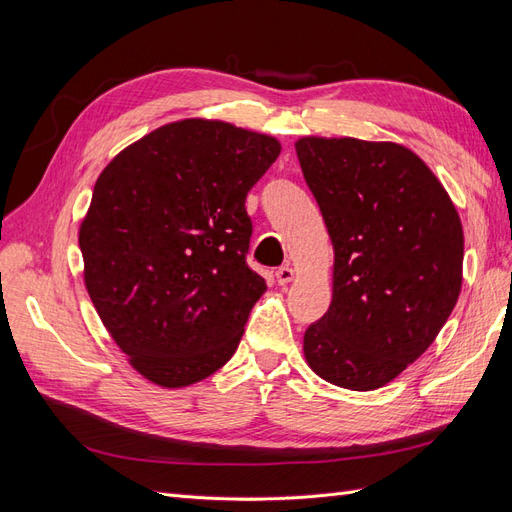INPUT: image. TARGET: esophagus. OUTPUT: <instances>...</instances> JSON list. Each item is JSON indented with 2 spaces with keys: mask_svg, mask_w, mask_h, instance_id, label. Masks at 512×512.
<instances>
[{
  "mask_svg": "<svg viewBox=\"0 0 512 512\" xmlns=\"http://www.w3.org/2000/svg\"><path fill=\"white\" fill-rule=\"evenodd\" d=\"M275 280H277V284L284 286V284L294 280V271L290 267H280V269L275 271Z\"/></svg>",
  "mask_w": 512,
  "mask_h": 512,
  "instance_id": "obj_1",
  "label": "esophagus"
}]
</instances>
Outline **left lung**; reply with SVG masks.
<instances>
[{"label":"left lung","mask_w":512,"mask_h":512,"mask_svg":"<svg viewBox=\"0 0 512 512\" xmlns=\"http://www.w3.org/2000/svg\"><path fill=\"white\" fill-rule=\"evenodd\" d=\"M294 149L335 252L333 301L305 331V361L342 389H380L433 344L459 299V213L404 145L303 136Z\"/></svg>","instance_id":"left-lung-1"}]
</instances>
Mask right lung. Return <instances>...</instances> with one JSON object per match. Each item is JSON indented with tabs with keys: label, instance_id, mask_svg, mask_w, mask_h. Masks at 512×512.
Wrapping results in <instances>:
<instances>
[{
	"label": "right lung",
	"instance_id": "add662e5",
	"mask_svg": "<svg viewBox=\"0 0 512 512\" xmlns=\"http://www.w3.org/2000/svg\"><path fill=\"white\" fill-rule=\"evenodd\" d=\"M277 138L183 119L111 160L81 222L85 286L130 365L183 389L235 354L265 280L245 265V196L280 156Z\"/></svg>",
	"mask_w": 512,
	"mask_h": 512
}]
</instances>
